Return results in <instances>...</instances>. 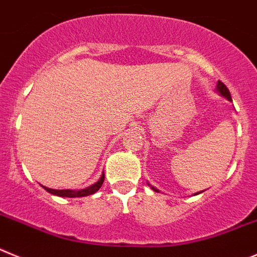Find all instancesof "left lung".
Instances as JSON below:
<instances>
[{"instance_id": "8db88e82", "label": "left lung", "mask_w": 257, "mask_h": 257, "mask_svg": "<svg viewBox=\"0 0 257 257\" xmlns=\"http://www.w3.org/2000/svg\"><path fill=\"white\" fill-rule=\"evenodd\" d=\"M218 91L220 92V93L223 94L224 97H226V98H228V100L232 101V97H230V92H229V89L226 88V85L224 84L223 82H220V80H219V82H218ZM152 189H154V191H156V192H159V191H157L156 188H154V187H152Z\"/></svg>"}]
</instances>
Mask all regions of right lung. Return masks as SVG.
Wrapping results in <instances>:
<instances>
[{
  "mask_svg": "<svg viewBox=\"0 0 257 257\" xmlns=\"http://www.w3.org/2000/svg\"><path fill=\"white\" fill-rule=\"evenodd\" d=\"M103 179H105V174L101 175L100 180L97 183L92 184L91 187H87L84 189H79V191H70V189H51L47 188V187H43L47 192L52 193V195L60 196V197H84V196H89L96 193L98 189L101 188L103 183Z\"/></svg>",
  "mask_w": 257,
  "mask_h": 257,
  "instance_id": "right-lung-1",
  "label": "right lung"
}]
</instances>
